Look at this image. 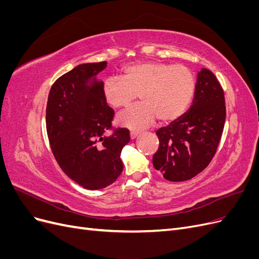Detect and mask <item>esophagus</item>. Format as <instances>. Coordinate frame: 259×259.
<instances>
[{
  "label": "esophagus",
  "mask_w": 259,
  "mask_h": 259,
  "mask_svg": "<svg viewBox=\"0 0 259 259\" xmlns=\"http://www.w3.org/2000/svg\"><path fill=\"white\" fill-rule=\"evenodd\" d=\"M139 133L138 132H135V131H132L131 132V139H135L137 136H138Z\"/></svg>",
  "instance_id": "1"
}]
</instances>
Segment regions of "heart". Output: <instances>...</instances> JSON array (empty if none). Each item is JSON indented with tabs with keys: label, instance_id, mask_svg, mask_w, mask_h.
Returning a JSON list of instances; mask_svg holds the SVG:
<instances>
[{
	"label": "heart",
	"instance_id": "b5f03b06",
	"mask_svg": "<svg viewBox=\"0 0 259 259\" xmlns=\"http://www.w3.org/2000/svg\"><path fill=\"white\" fill-rule=\"evenodd\" d=\"M195 77L189 68L161 61H144L125 67L122 79L109 77L103 84L106 103L116 110L130 107L139 95L143 103L117 117L122 126L144 128L154 122L178 120L189 108Z\"/></svg>",
	"mask_w": 259,
	"mask_h": 259
}]
</instances>
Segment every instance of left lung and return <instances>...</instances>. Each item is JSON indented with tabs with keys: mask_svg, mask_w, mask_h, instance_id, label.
I'll return each instance as SVG.
<instances>
[{
	"mask_svg": "<svg viewBox=\"0 0 259 259\" xmlns=\"http://www.w3.org/2000/svg\"><path fill=\"white\" fill-rule=\"evenodd\" d=\"M226 121L225 94L215 74L202 69L189 111L156 131L159 149L152 163L169 182H185L200 174L213 160Z\"/></svg>",
	"mask_w": 259,
	"mask_h": 259,
	"instance_id": "8db88e82",
	"label": "left lung"
}]
</instances>
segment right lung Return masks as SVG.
Segmentation results:
<instances>
[{
	"label": "right lung",
	"mask_w": 259,
	"mask_h": 259,
	"mask_svg": "<svg viewBox=\"0 0 259 259\" xmlns=\"http://www.w3.org/2000/svg\"><path fill=\"white\" fill-rule=\"evenodd\" d=\"M107 61L83 64L55 81L46 106V131L52 152L64 173L90 190L103 189L123 170L120 154L130 139L127 128L111 134L114 110L95 76Z\"/></svg>",
	"instance_id": "obj_1"
}]
</instances>
